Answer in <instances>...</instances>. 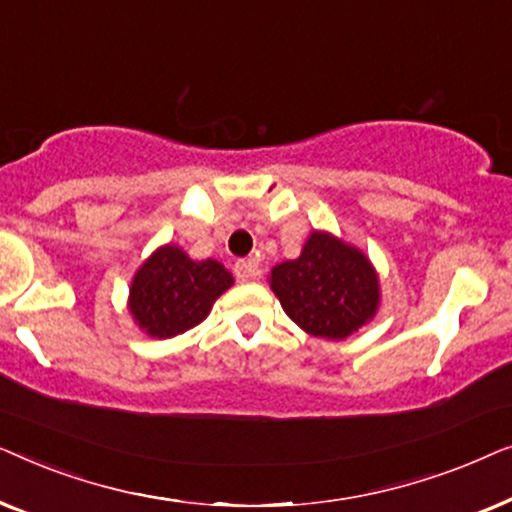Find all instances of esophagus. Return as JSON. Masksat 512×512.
I'll return each mask as SVG.
<instances>
[{
	"label": "esophagus",
	"mask_w": 512,
	"mask_h": 512,
	"mask_svg": "<svg viewBox=\"0 0 512 512\" xmlns=\"http://www.w3.org/2000/svg\"><path fill=\"white\" fill-rule=\"evenodd\" d=\"M235 275L240 282H254L261 275V270H258V261L256 258H244V261H237L235 263Z\"/></svg>",
	"instance_id": "obj_1"
}]
</instances>
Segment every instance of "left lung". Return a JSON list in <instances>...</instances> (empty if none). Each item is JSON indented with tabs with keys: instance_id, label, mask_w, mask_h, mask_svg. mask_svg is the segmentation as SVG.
Wrapping results in <instances>:
<instances>
[{
	"instance_id": "left-lung-1",
	"label": "left lung",
	"mask_w": 512,
	"mask_h": 512,
	"mask_svg": "<svg viewBox=\"0 0 512 512\" xmlns=\"http://www.w3.org/2000/svg\"><path fill=\"white\" fill-rule=\"evenodd\" d=\"M268 282L293 324L324 340L349 338L382 303L373 261L328 230H312L300 256L277 263Z\"/></svg>"
}]
</instances>
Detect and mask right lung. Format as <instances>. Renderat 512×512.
Instances as JSON below:
<instances>
[{
	"mask_svg": "<svg viewBox=\"0 0 512 512\" xmlns=\"http://www.w3.org/2000/svg\"><path fill=\"white\" fill-rule=\"evenodd\" d=\"M233 275L214 258L193 261L179 244H163L139 265L130 282L128 312L139 331L167 340L198 326L212 312Z\"/></svg>",
	"mask_w": 512,
	"mask_h": 512,
	"instance_id": "right-lung-1",
	"label": "right lung"
}]
</instances>
